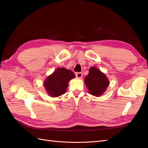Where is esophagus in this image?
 Segmentation results:
<instances>
[{
    "label": "esophagus",
    "instance_id": "34e87169",
    "mask_svg": "<svg viewBox=\"0 0 148 148\" xmlns=\"http://www.w3.org/2000/svg\"><path fill=\"white\" fill-rule=\"evenodd\" d=\"M76 76L77 78H81V77H83L82 72H76Z\"/></svg>",
    "mask_w": 148,
    "mask_h": 148
}]
</instances>
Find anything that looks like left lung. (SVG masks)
<instances>
[{"mask_svg":"<svg viewBox=\"0 0 148 148\" xmlns=\"http://www.w3.org/2000/svg\"><path fill=\"white\" fill-rule=\"evenodd\" d=\"M84 81L89 93L95 97L102 95L109 84V79L105 74L95 67L90 69L89 74L84 78Z\"/></svg>","mask_w":148,"mask_h":148,"instance_id":"left-lung-1","label":"left lung"}]
</instances>
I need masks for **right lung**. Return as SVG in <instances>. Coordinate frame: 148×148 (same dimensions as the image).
Segmentation results:
<instances>
[{
	"label": "right lung",
	"instance_id": "right-lung-1",
	"mask_svg": "<svg viewBox=\"0 0 148 148\" xmlns=\"http://www.w3.org/2000/svg\"><path fill=\"white\" fill-rule=\"evenodd\" d=\"M74 77L73 72L65 68H58L46 78L44 86L49 95L57 97L66 92L69 81Z\"/></svg>",
	"mask_w": 148,
	"mask_h": 148
}]
</instances>
